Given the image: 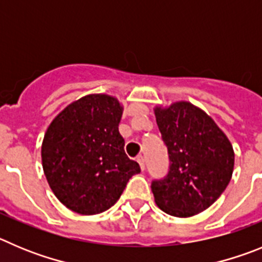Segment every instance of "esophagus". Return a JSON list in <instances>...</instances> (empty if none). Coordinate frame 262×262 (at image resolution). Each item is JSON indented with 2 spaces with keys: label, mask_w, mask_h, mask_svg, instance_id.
<instances>
[{
  "label": "esophagus",
  "mask_w": 262,
  "mask_h": 262,
  "mask_svg": "<svg viewBox=\"0 0 262 262\" xmlns=\"http://www.w3.org/2000/svg\"><path fill=\"white\" fill-rule=\"evenodd\" d=\"M137 162H138V163H140V167H141V169H145V159H143V157L142 155H140V157L137 158Z\"/></svg>",
  "instance_id": "obj_1"
}]
</instances>
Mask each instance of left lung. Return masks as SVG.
Returning <instances> with one entry per match:
<instances>
[{
    "mask_svg": "<svg viewBox=\"0 0 262 262\" xmlns=\"http://www.w3.org/2000/svg\"><path fill=\"white\" fill-rule=\"evenodd\" d=\"M169 158L168 173L152 180L158 206L187 218L206 210L225 192L234 171V150L214 120L188 102L155 108Z\"/></svg>",
    "mask_w": 262,
    "mask_h": 262,
    "instance_id": "left-lung-1",
    "label": "left lung"
}]
</instances>
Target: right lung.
Instances as JSON below:
<instances>
[{
    "mask_svg": "<svg viewBox=\"0 0 262 262\" xmlns=\"http://www.w3.org/2000/svg\"><path fill=\"white\" fill-rule=\"evenodd\" d=\"M122 107L94 94L68 105L51 122L41 146L44 175L68 209L83 215L114 206L140 164L124 151L119 133Z\"/></svg>",
    "mask_w": 262,
    "mask_h": 262,
    "instance_id": "add662e5",
    "label": "right lung"
}]
</instances>
